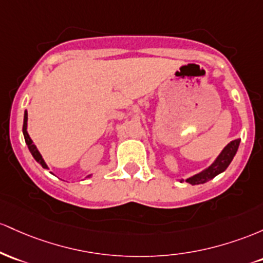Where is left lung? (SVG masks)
I'll list each match as a JSON object with an SVG mask.
<instances>
[{"label": "left lung", "instance_id": "left-lung-1", "mask_svg": "<svg viewBox=\"0 0 263 263\" xmlns=\"http://www.w3.org/2000/svg\"><path fill=\"white\" fill-rule=\"evenodd\" d=\"M240 139L232 140L231 143H229L227 145L223 147L222 152L220 153V155L217 156L216 160L212 163L210 166L206 167L205 170H202L201 173L196 174V175L191 176V178L186 179V182L191 185H199V184H203V182H208L209 180L214 179L215 176L219 175V174L223 173L227 169L230 163L232 161L234 156L237 153L238 145H240ZM182 181V180H180Z\"/></svg>", "mask_w": 263, "mask_h": 263}]
</instances>
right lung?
Wrapping results in <instances>:
<instances>
[{"label":"right lung","instance_id":"add662e5","mask_svg":"<svg viewBox=\"0 0 263 263\" xmlns=\"http://www.w3.org/2000/svg\"><path fill=\"white\" fill-rule=\"evenodd\" d=\"M27 120H28L27 111H25V118H23V129H22V130H23V137H25V141H26V144H27V146H28L29 152H31L32 156H33V158L36 159L37 163H40L41 165H42L43 169H48V166H47V164L44 163V160H43L42 155H41V153L38 152L37 146L34 145L33 141H32L31 138H29V135H28V133H27ZM89 176H90V175H88V178H89Z\"/></svg>","mask_w":263,"mask_h":263}]
</instances>
